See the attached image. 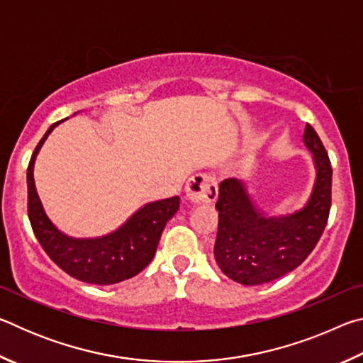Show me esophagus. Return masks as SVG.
I'll return each instance as SVG.
<instances>
[{
    "label": "esophagus",
    "instance_id": "34e87169",
    "mask_svg": "<svg viewBox=\"0 0 363 363\" xmlns=\"http://www.w3.org/2000/svg\"><path fill=\"white\" fill-rule=\"evenodd\" d=\"M187 199L195 205L211 203L218 199V182L213 174H195L186 186Z\"/></svg>",
    "mask_w": 363,
    "mask_h": 363
}]
</instances>
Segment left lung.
Listing matches in <instances>:
<instances>
[{"label": "left lung", "mask_w": 363, "mask_h": 363, "mask_svg": "<svg viewBox=\"0 0 363 363\" xmlns=\"http://www.w3.org/2000/svg\"><path fill=\"white\" fill-rule=\"evenodd\" d=\"M303 140L312 152L317 177L304 208L288 216H266L257 210L245 184H219L218 237L214 259L220 270L242 285H261L303 264L320 240L331 206V163L320 138L309 123Z\"/></svg>", "instance_id": "8db88e82"}]
</instances>
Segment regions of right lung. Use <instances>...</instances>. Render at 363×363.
I'll list each match as a JSON object with an SVG mask.
<instances>
[{
    "label": "right lung",
    "mask_w": 363,
    "mask_h": 363,
    "mask_svg": "<svg viewBox=\"0 0 363 363\" xmlns=\"http://www.w3.org/2000/svg\"><path fill=\"white\" fill-rule=\"evenodd\" d=\"M60 121L54 123L36 145L27 169L28 219L46 255L70 277L94 285H112L138 275L155 256L168 220L179 210V196L152 201L108 235L73 238L46 216L33 179V164L43 143Z\"/></svg>",
    "instance_id": "obj_1"
}]
</instances>
